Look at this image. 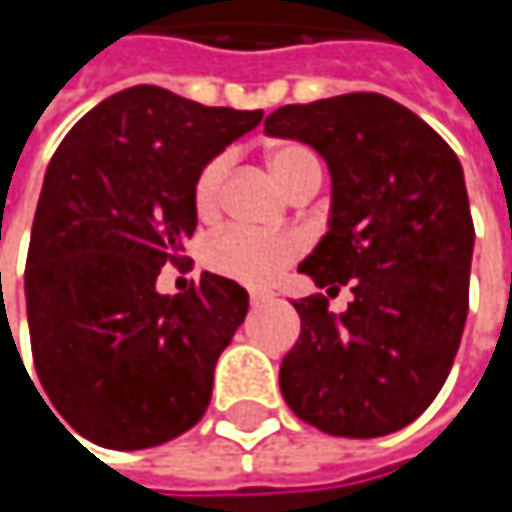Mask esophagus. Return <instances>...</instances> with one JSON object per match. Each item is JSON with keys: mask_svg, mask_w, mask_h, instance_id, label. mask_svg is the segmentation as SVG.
Masks as SVG:
<instances>
[{"mask_svg": "<svg viewBox=\"0 0 512 512\" xmlns=\"http://www.w3.org/2000/svg\"><path fill=\"white\" fill-rule=\"evenodd\" d=\"M269 299H272V293H263V290H252V296H249L252 308H257V305H263V302H269Z\"/></svg>", "mask_w": 512, "mask_h": 512, "instance_id": "34e87169", "label": "esophagus"}]
</instances>
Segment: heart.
<instances>
[{
	"mask_svg": "<svg viewBox=\"0 0 512 512\" xmlns=\"http://www.w3.org/2000/svg\"><path fill=\"white\" fill-rule=\"evenodd\" d=\"M311 159L314 156L299 145H278L269 151L266 165L272 177L278 180V186L287 189L293 177L299 174V168ZM225 168H228V159L216 156L195 177L192 207L201 219H213L219 210V189H222ZM299 255H302V240L296 234H255L243 228H228L216 234L204 249V260L213 272L240 284H266Z\"/></svg>",
	"mask_w": 512,
	"mask_h": 512,
	"instance_id": "1",
	"label": "heart"
}]
</instances>
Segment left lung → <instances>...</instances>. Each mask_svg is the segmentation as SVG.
Segmentation results:
<instances>
[{
  "label": "left lung",
  "mask_w": 512,
  "mask_h": 512,
  "mask_svg": "<svg viewBox=\"0 0 512 512\" xmlns=\"http://www.w3.org/2000/svg\"><path fill=\"white\" fill-rule=\"evenodd\" d=\"M263 130L326 159L329 231L299 272L326 293L353 290L344 314L320 293L293 302L302 332L281 394L329 436H388L436 400L460 350L474 249L460 159L415 112L367 91L281 106Z\"/></svg>",
  "instance_id": "8db88e82"
}]
</instances>
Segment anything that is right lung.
Wrapping results in <instances>:
<instances>
[{"label":"right lung","mask_w":512,"mask_h":512,"mask_svg":"<svg viewBox=\"0 0 512 512\" xmlns=\"http://www.w3.org/2000/svg\"><path fill=\"white\" fill-rule=\"evenodd\" d=\"M260 118L136 85L94 106L50 159L26 260L32 358L55 412L94 445L154 448L207 412L249 293L204 272L162 296L156 275L186 260L198 171Z\"/></svg>","instance_id":"right-lung-1"}]
</instances>
